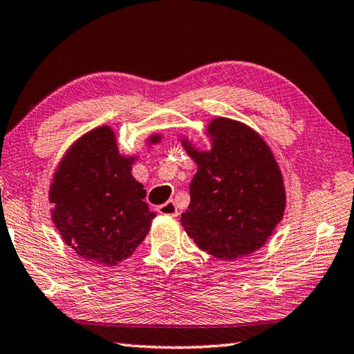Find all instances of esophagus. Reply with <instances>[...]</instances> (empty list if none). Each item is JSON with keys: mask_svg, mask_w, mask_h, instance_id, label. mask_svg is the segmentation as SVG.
Returning <instances> with one entry per match:
<instances>
[{"mask_svg": "<svg viewBox=\"0 0 354 354\" xmlns=\"http://www.w3.org/2000/svg\"><path fill=\"white\" fill-rule=\"evenodd\" d=\"M158 213L165 214V216H173V217H176L179 214L178 207H176V204L173 201H167V202H165V204L158 207Z\"/></svg>", "mask_w": 354, "mask_h": 354, "instance_id": "esophagus-1", "label": "esophagus"}]
</instances>
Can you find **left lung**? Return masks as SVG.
<instances>
[{"label": "left lung", "mask_w": 354, "mask_h": 354, "mask_svg": "<svg viewBox=\"0 0 354 354\" xmlns=\"http://www.w3.org/2000/svg\"><path fill=\"white\" fill-rule=\"evenodd\" d=\"M207 135L209 150L181 140L198 164L181 223L202 251L232 261L272 236L286 208L284 181L272 150L250 126L217 117Z\"/></svg>", "instance_id": "1"}]
</instances>
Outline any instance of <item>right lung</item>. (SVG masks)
I'll use <instances>...</instances> for the list:
<instances>
[{"label":"right lung","instance_id":"1","mask_svg":"<svg viewBox=\"0 0 354 354\" xmlns=\"http://www.w3.org/2000/svg\"><path fill=\"white\" fill-rule=\"evenodd\" d=\"M160 141V133L147 138ZM135 160L118 152L115 132L102 126L74 141L59 162L48 192L51 221L82 259L115 266L147 236L155 213L131 173Z\"/></svg>","mask_w":354,"mask_h":354}]
</instances>
